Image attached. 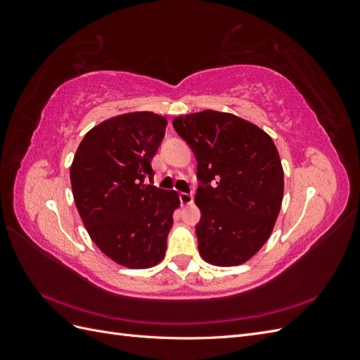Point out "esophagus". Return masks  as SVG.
Here are the masks:
<instances>
[{
	"label": "esophagus",
	"mask_w": 360,
	"mask_h": 360,
	"mask_svg": "<svg viewBox=\"0 0 360 360\" xmlns=\"http://www.w3.org/2000/svg\"><path fill=\"white\" fill-rule=\"evenodd\" d=\"M180 201L184 205H189V204L193 202V195L192 193H186V192H181L180 193Z\"/></svg>",
	"instance_id": "34e87169"
}]
</instances>
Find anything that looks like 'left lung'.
Returning a JSON list of instances; mask_svg holds the SVG:
<instances>
[{"label":"left lung","instance_id":"obj_1","mask_svg":"<svg viewBox=\"0 0 360 360\" xmlns=\"http://www.w3.org/2000/svg\"><path fill=\"white\" fill-rule=\"evenodd\" d=\"M197 159L200 255L219 267L243 264L267 242L284 197L278 148L263 129L205 110L172 120Z\"/></svg>","mask_w":360,"mask_h":360}]
</instances>
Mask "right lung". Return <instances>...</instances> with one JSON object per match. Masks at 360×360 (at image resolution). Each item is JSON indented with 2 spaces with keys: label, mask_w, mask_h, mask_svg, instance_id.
Masks as SVG:
<instances>
[{
  "label": "right lung",
  "mask_w": 360,
  "mask_h": 360,
  "mask_svg": "<svg viewBox=\"0 0 360 360\" xmlns=\"http://www.w3.org/2000/svg\"><path fill=\"white\" fill-rule=\"evenodd\" d=\"M167 124L148 111L108 118L86 132L70 167L73 200L91 240L129 269L160 263L180 207L176 191L146 183Z\"/></svg>",
  "instance_id": "add662e5"
}]
</instances>
